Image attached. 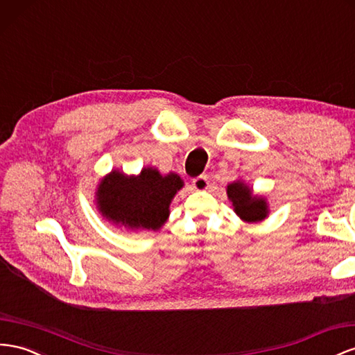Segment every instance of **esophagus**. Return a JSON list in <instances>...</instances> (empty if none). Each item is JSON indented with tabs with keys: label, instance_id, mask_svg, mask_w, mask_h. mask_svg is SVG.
I'll list each match as a JSON object with an SVG mask.
<instances>
[{
	"label": "esophagus",
	"instance_id": "34e87169",
	"mask_svg": "<svg viewBox=\"0 0 355 355\" xmlns=\"http://www.w3.org/2000/svg\"><path fill=\"white\" fill-rule=\"evenodd\" d=\"M193 187L197 191H206L209 188V182L206 176H198L196 179H193Z\"/></svg>",
	"mask_w": 355,
	"mask_h": 355
}]
</instances>
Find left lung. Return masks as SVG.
<instances>
[{
    "instance_id": "1",
    "label": "left lung",
    "mask_w": 355,
    "mask_h": 355,
    "mask_svg": "<svg viewBox=\"0 0 355 355\" xmlns=\"http://www.w3.org/2000/svg\"><path fill=\"white\" fill-rule=\"evenodd\" d=\"M227 197L232 201L236 215L245 223H261L269 216L270 209L267 198L254 194V189L243 179H236L227 185Z\"/></svg>"
}]
</instances>
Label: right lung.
Returning <instances> with one entry per match:
<instances>
[{"instance_id":"obj_1","label":"right lung","mask_w":355,"mask_h":355,"mask_svg":"<svg viewBox=\"0 0 355 355\" xmlns=\"http://www.w3.org/2000/svg\"><path fill=\"white\" fill-rule=\"evenodd\" d=\"M184 180L175 171L161 175L146 166L139 175L112 170L95 189L98 214L112 225L130 232H158L170 216V205Z\"/></svg>"}]
</instances>
